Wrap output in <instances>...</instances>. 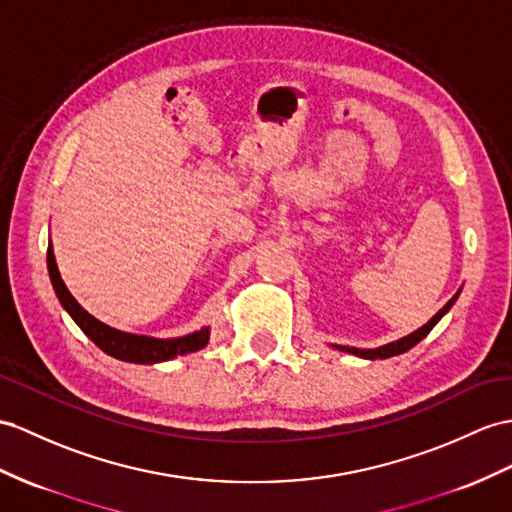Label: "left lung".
Here are the masks:
<instances>
[{"label": "left lung", "mask_w": 512, "mask_h": 512, "mask_svg": "<svg viewBox=\"0 0 512 512\" xmlns=\"http://www.w3.org/2000/svg\"><path fill=\"white\" fill-rule=\"evenodd\" d=\"M460 293V291H458ZM458 293L450 299V302H447L439 313H436L428 323H423V326L419 328V330H415V332H410L408 336H402V339H397V341H393V343H386V345H380V347H376V350H360V347H347V345H334L336 350H341V352H347V354H354V356H360V358H367V360H376V358H391V356H397V354H404V352H408L410 347H415L421 339H426L428 336V332L436 326V323L441 321V317L447 313V310H450L452 306H454V302L458 299Z\"/></svg>", "instance_id": "1"}]
</instances>
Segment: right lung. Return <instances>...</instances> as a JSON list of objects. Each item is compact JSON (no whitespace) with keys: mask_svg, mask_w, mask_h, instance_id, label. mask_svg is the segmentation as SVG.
I'll return each mask as SVG.
<instances>
[{"mask_svg":"<svg viewBox=\"0 0 512 512\" xmlns=\"http://www.w3.org/2000/svg\"><path fill=\"white\" fill-rule=\"evenodd\" d=\"M47 271L62 308L67 310L69 317L78 323V328L89 336L99 350L106 352L112 358L126 360V363L154 365V363H165V360H171L176 356L197 352L208 345L210 328H202L193 334L178 336V339H156V336L132 334V332L110 328L104 321H99L93 315L86 313V310L78 304V299L69 293L65 282L60 278L52 241L47 245Z\"/></svg>","mask_w":512,"mask_h":512,"instance_id":"obj_1","label":"right lung"}]
</instances>
